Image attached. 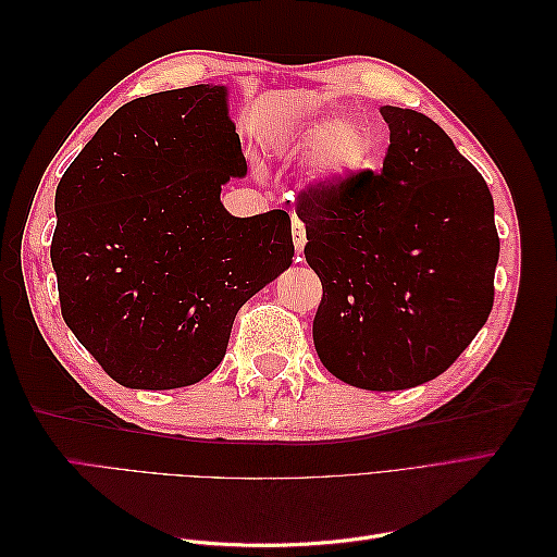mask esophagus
Returning a JSON list of instances; mask_svg holds the SVG:
<instances>
[{
	"instance_id": "34e87169",
	"label": "esophagus",
	"mask_w": 557,
	"mask_h": 557,
	"mask_svg": "<svg viewBox=\"0 0 557 557\" xmlns=\"http://www.w3.org/2000/svg\"><path fill=\"white\" fill-rule=\"evenodd\" d=\"M293 242H295L297 252L305 250V246H307V227H305V223L299 221L297 215H293Z\"/></svg>"
}]
</instances>
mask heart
<instances>
[{
	"label": "heart",
	"mask_w": 557,
	"mask_h": 557,
	"mask_svg": "<svg viewBox=\"0 0 557 557\" xmlns=\"http://www.w3.org/2000/svg\"><path fill=\"white\" fill-rule=\"evenodd\" d=\"M299 146L311 148V176L325 185H342L374 160L376 139L358 117H336L330 111L311 113L295 129Z\"/></svg>",
	"instance_id": "1"
}]
</instances>
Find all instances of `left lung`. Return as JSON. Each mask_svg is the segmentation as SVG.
I'll use <instances>...</instances> for the list:
<instances>
[{"label":"left lung","instance_id":"1","mask_svg":"<svg viewBox=\"0 0 557 557\" xmlns=\"http://www.w3.org/2000/svg\"><path fill=\"white\" fill-rule=\"evenodd\" d=\"M383 170L297 195L305 258L323 283L313 344L362 391H404L460 358L495 301L499 237L483 176L428 115L381 107Z\"/></svg>","mask_w":557,"mask_h":557}]
</instances>
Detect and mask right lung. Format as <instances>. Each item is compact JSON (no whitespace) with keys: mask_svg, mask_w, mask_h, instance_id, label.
Returning a JSON list of instances; mask_svg holds the SVG:
<instances>
[{"mask_svg":"<svg viewBox=\"0 0 557 557\" xmlns=\"http://www.w3.org/2000/svg\"><path fill=\"white\" fill-rule=\"evenodd\" d=\"M244 174L225 86L127 102L66 166L50 244L60 311L113 381L172 391L209 376L234 315L290 267L288 213L221 205Z\"/></svg>","mask_w":557,"mask_h":557,"instance_id":"right-lung-1","label":"right lung"}]
</instances>
